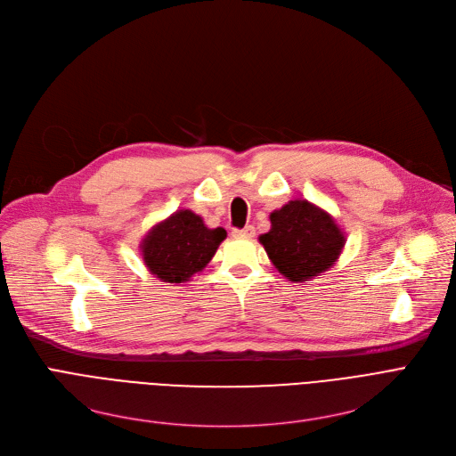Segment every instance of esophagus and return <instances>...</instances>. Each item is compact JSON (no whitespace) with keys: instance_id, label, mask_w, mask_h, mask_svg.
I'll list each match as a JSON object with an SVG mask.
<instances>
[{"instance_id":"esophagus-1","label":"esophagus","mask_w":456,"mask_h":456,"mask_svg":"<svg viewBox=\"0 0 456 456\" xmlns=\"http://www.w3.org/2000/svg\"><path fill=\"white\" fill-rule=\"evenodd\" d=\"M232 236H236V238H253L255 236V227L246 225L244 229H232Z\"/></svg>"}]
</instances>
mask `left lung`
Returning a JSON list of instances; mask_svg holds the SVG:
<instances>
[{
  "label": "left lung",
  "instance_id": "1",
  "mask_svg": "<svg viewBox=\"0 0 456 456\" xmlns=\"http://www.w3.org/2000/svg\"><path fill=\"white\" fill-rule=\"evenodd\" d=\"M272 231L260 236L275 268L290 281L316 277L337 262L344 234L330 216L308 201L272 212Z\"/></svg>",
  "mask_w": 456,
  "mask_h": 456
}]
</instances>
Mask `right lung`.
I'll return each mask as SVG.
<instances>
[{
	"label": "right lung",
	"mask_w": 456,
	"mask_h": 456,
	"mask_svg": "<svg viewBox=\"0 0 456 456\" xmlns=\"http://www.w3.org/2000/svg\"><path fill=\"white\" fill-rule=\"evenodd\" d=\"M225 236V229H207L200 216L181 210L150 232L142 253L159 279L183 282L208 265Z\"/></svg>",
	"instance_id": "obj_1"
}]
</instances>
